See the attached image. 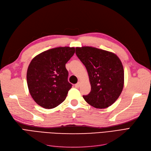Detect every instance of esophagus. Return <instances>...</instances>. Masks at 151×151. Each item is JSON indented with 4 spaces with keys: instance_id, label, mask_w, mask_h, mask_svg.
I'll return each mask as SVG.
<instances>
[{
    "instance_id": "34e87169",
    "label": "esophagus",
    "mask_w": 151,
    "mask_h": 151,
    "mask_svg": "<svg viewBox=\"0 0 151 151\" xmlns=\"http://www.w3.org/2000/svg\"><path fill=\"white\" fill-rule=\"evenodd\" d=\"M79 86H80V83H79H79H77V84H75V87H76V88H79Z\"/></svg>"
}]
</instances>
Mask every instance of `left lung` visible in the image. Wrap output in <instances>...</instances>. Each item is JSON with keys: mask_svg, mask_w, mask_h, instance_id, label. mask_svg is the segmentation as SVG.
I'll return each instance as SVG.
<instances>
[{"mask_svg": "<svg viewBox=\"0 0 151 151\" xmlns=\"http://www.w3.org/2000/svg\"><path fill=\"white\" fill-rule=\"evenodd\" d=\"M76 55L85 65L91 86L85 101L99 109L109 107L120 96L124 85V70L116 54L92 47H76Z\"/></svg>", "mask_w": 151, "mask_h": 151, "instance_id": "obj_1", "label": "left lung"}]
</instances>
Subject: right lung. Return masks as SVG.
I'll use <instances>...</instances> for the list:
<instances>
[{"mask_svg":"<svg viewBox=\"0 0 151 151\" xmlns=\"http://www.w3.org/2000/svg\"><path fill=\"white\" fill-rule=\"evenodd\" d=\"M74 47H57L35 57L27 70V84L34 101L46 109L57 107L65 99L72 84L68 82L66 63Z\"/></svg>","mask_w":151,"mask_h":151,"instance_id":"right-lung-1","label":"right lung"}]
</instances>
